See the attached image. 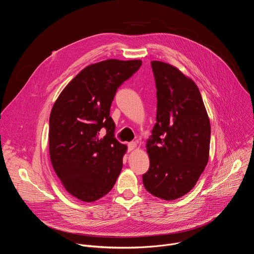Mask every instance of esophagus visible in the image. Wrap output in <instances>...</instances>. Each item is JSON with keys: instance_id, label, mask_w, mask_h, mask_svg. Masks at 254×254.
<instances>
[{"instance_id": "1", "label": "esophagus", "mask_w": 254, "mask_h": 254, "mask_svg": "<svg viewBox=\"0 0 254 254\" xmlns=\"http://www.w3.org/2000/svg\"><path fill=\"white\" fill-rule=\"evenodd\" d=\"M135 148H136V142L131 141V142H129V143H128V152L133 151Z\"/></svg>"}]
</instances>
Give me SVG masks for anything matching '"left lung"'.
Listing matches in <instances>:
<instances>
[{"mask_svg": "<svg viewBox=\"0 0 254 254\" xmlns=\"http://www.w3.org/2000/svg\"><path fill=\"white\" fill-rule=\"evenodd\" d=\"M157 123L147 143L150 169L142 183L152 195L175 200L189 193L208 160L211 127L196 83L177 67L152 61Z\"/></svg>", "mask_w": 254, "mask_h": 254, "instance_id": "left-lung-1", "label": "left lung"}]
</instances>
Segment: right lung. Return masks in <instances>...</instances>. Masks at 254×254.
Wrapping results in <instances>:
<instances>
[{
  "mask_svg": "<svg viewBox=\"0 0 254 254\" xmlns=\"http://www.w3.org/2000/svg\"><path fill=\"white\" fill-rule=\"evenodd\" d=\"M141 60L107 59L82 69L61 91L49 119V155L65 190L83 202L110 192L123 169L126 144L115 137L110 117L119 86ZM102 127L107 134H98Z\"/></svg>",
  "mask_w": 254,
  "mask_h": 254,
  "instance_id": "obj_1",
  "label": "right lung"
}]
</instances>
